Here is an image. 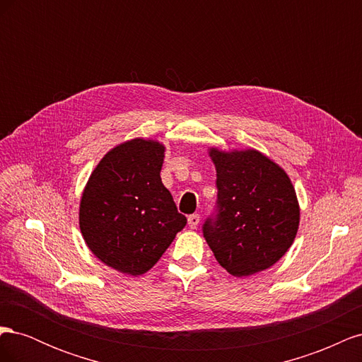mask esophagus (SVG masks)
Listing matches in <instances>:
<instances>
[{"label":"esophagus","mask_w":362,"mask_h":362,"mask_svg":"<svg viewBox=\"0 0 362 362\" xmlns=\"http://www.w3.org/2000/svg\"><path fill=\"white\" fill-rule=\"evenodd\" d=\"M199 214H192V216H189V218H187V222H189V226L192 228V229H194L196 226L199 225Z\"/></svg>","instance_id":"esophagus-1"}]
</instances>
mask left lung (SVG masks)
I'll list each match as a JSON object with an SVG mask.
<instances>
[{"mask_svg":"<svg viewBox=\"0 0 362 362\" xmlns=\"http://www.w3.org/2000/svg\"><path fill=\"white\" fill-rule=\"evenodd\" d=\"M216 168L217 217L208 218L204 237L216 259L233 276L272 267L293 245L300 208L293 182L262 152L208 148Z\"/></svg>","mask_w":362,"mask_h":362,"instance_id":"8db88e82","label":"left lung"}]
</instances>
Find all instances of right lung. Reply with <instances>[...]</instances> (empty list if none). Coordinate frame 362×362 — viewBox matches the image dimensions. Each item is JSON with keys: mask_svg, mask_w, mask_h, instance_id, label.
<instances>
[{"mask_svg": "<svg viewBox=\"0 0 362 362\" xmlns=\"http://www.w3.org/2000/svg\"><path fill=\"white\" fill-rule=\"evenodd\" d=\"M166 146L136 137L112 148L90 173L80 201V229L92 254L125 275L156 266L187 223L160 172Z\"/></svg>", "mask_w": 362, "mask_h": 362, "instance_id": "1", "label": "right lung"}]
</instances>
